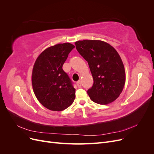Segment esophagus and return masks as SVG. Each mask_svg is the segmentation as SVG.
<instances>
[{
	"instance_id": "esophagus-1",
	"label": "esophagus",
	"mask_w": 154,
	"mask_h": 154,
	"mask_svg": "<svg viewBox=\"0 0 154 154\" xmlns=\"http://www.w3.org/2000/svg\"><path fill=\"white\" fill-rule=\"evenodd\" d=\"M76 84H77V85H78V87H82V82H81L80 80L78 81V82H76Z\"/></svg>"
}]
</instances>
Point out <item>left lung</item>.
Masks as SVG:
<instances>
[{
    "mask_svg": "<svg viewBox=\"0 0 154 154\" xmlns=\"http://www.w3.org/2000/svg\"><path fill=\"white\" fill-rule=\"evenodd\" d=\"M75 45L88 62L94 80L87 91L91 100L100 105L114 101L122 92L126 80L124 65L117 51L97 40H79Z\"/></svg>",
    "mask_w": 154,
    "mask_h": 154,
    "instance_id": "8db88e82",
    "label": "left lung"
}]
</instances>
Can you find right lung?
Wrapping results in <instances>:
<instances>
[{
    "label": "right lung",
    "instance_id": "right-lung-1",
    "mask_svg": "<svg viewBox=\"0 0 154 154\" xmlns=\"http://www.w3.org/2000/svg\"><path fill=\"white\" fill-rule=\"evenodd\" d=\"M74 45L56 44L45 49L36 58L32 71V86L35 95L45 108L62 111L75 99V91L62 66Z\"/></svg>",
    "mask_w": 154,
    "mask_h": 154
}]
</instances>
